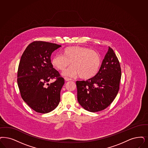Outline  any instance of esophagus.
Wrapping results in <instances>:
<instances>
[{"instance_id":"esophagus-1","label":"esophagus","mask_w":148,"mask_h":148,"mask_svg":"<svg viewBox=\"0 0 148 148\" xmlns=\"http://www.w3.org/2000/svg\"><path fill=\"white\" fill-rule=\"evenodd\" d=\"M64 79H65V80L66 81H71L72 79L71 78H68V77H64Z\"/></svg>"}]
</instances>
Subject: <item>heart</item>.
Here are the masks:
<instances>
[{
	"label": "heart",
	"instance_id": "obj_1",
	"mask_svg": "<svg viewBox=\"0 0 148 148\" xmlns=\"http://www.w3.org/2000/svg\"><path fill=\"white\" fill-rule=\"evenodd\" d=\"M72 66L63 72L64 76L75 77L79 75L83 79H89L98 72L101 58L98 52L87 47L72 46L65 48L62 54H56L51 59V64L59 71H64L71 64Z\"/></svg>",
	"mask_w": 148,
	"mask_h": 148
}]
</instances>
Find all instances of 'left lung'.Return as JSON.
Wrapping results in <instances>:
<instances>
[{
    "label": "left lung",
    "mask_w": 148,
    "mask_h": 148,
    "mask_svg": "<svg viewBox=\"0 0 148 148\" xmlns=\"http://www.w3.org/2000/svg\"><path fill=\"white\" fill-rule=\"evenodd\" d=\"M121 77L119 60L114 50L109 47L98 73L86 81H77L79 104L92 112L106 109L118 93Z\"/></svg>",
    "instance_id": "8db88e82"
}]
</instances>
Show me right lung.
<instances>
[{
	"instance_id": "obj_1",
	"label": "right lung",
	"mask_w": 148,
	"mask_h": 148,
	"mask_svg": "<svg viewBox=\"0 0 148 148\" xmlns=\"http://www.w3.org/2000/svg\"><path fill=\"white\" fill-rule=\"evenodd\" d=\"M61 45L43 41L29 44L21 56L17 71V84L22 99L36 112L46 114L60 101L65 81L51 64L50 56ZM55 82L49 84L50 80ZM47 84L49 86L46 88Z\"/></svg>"
}]
</instances>
